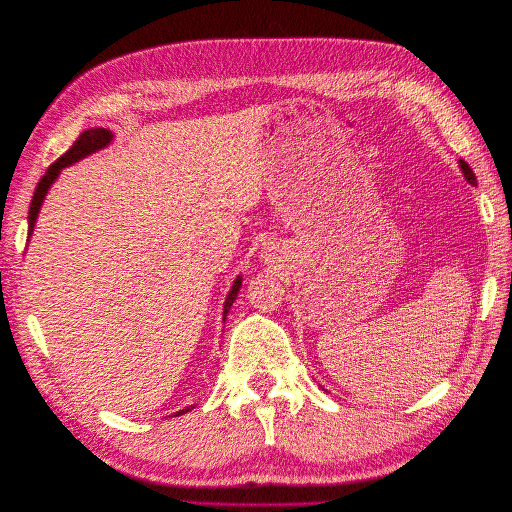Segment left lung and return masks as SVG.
I'll list each match as a JSON object with an SVG mask.
<instances>
[{
    "instance_id": "8db88e82",
    "label": "left lung",
    "mask_w": 512,
    "mask_h": 512,
    "mask_svg": "<svg viewBox=\"0 0 512 512\" xmlns=\"http://www.w3.org/2000/svg\"><path fill=\"white\" fill-rule=\"evenodd\" d=\"M459 168H461V172H463V176H465V181H467L469 185H476V176H474L472 168H469V165H467L463 159H459Z\"/></svg>"
}]
</instances>
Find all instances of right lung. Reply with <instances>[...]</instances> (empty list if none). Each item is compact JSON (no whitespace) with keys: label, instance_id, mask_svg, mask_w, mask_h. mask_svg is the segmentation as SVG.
<instances>
[{"label":"right lung","instance_id":"obj_1","mask_svg":"<svg viewBox=\"0 0 512 512\" xmlns=\"http://www.w3.org/2000/svg\"><path fill=\"white\" fill-rule=\"evenodd\" d=\"M114 137H116L114 131L103 129V127L86 129L84 133H81V135L77 137V142H75L71 148H68L66 153H64L58 161L49 165V170L45 172L43 178H40V183H38V187H36V191H34V198H32V204H30V215H27V234H30V237H32L34 226H36L40 206H43L45 196L49 193L51 185H53L55 181H58L60 172H62L64 168H68V165H73V163H77V161L86 159V157H90V155H94V153H99V150L107 148L109 144L114 142ZM241 280H243L241 275H237V280L232 282L230 293H228V297H226V301H224V319H222L224 323H226V316H228V312H230V308H232L234 299H237L239 290H241ZM191 409H193V405H191V407H185V409H181V411H176V416H181V413H187V411H191Z\"/></svg>","mask_w":512,"mask_h":512}]
</instances>
